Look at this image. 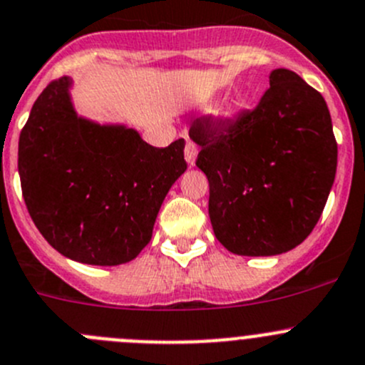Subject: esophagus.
Returning a JSON list of instances; mask_svg holds the SVG:
<instances>
[{
	"mask_svg": "<svg viewBox=\"0 0 365 365\" xmlns=\"http://www.w3.org/2000/svg\"><path fill=\"white\" fill-rule=\"evenodd\" d=\"M196 157H197V146L194 143H187L185 144V160L189 165H194V162H196Z\"/></svg>",
	"mask_w": 365,
	"mask_h": 365,
	"instance_id": "1",
	"label": "esophagus"
}]
</instances>
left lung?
<instances>
[{"label":"left lung","instance_id":"left-lung-1","mask_svg":"<svg viewBox=\"0 0 365 365\" xmlns=\"http://www.w3.org/2000/svg\"><path fill=\"white\" fill-rule=\"evenodd\" d=\"M201 151L208 214L219 242L244 257L280 255L319 221L337 171V140L327 101L303 78L274 69L253 110L232 121L192 123Z\"/></svg>","mask_w":365,"mask_h":365}]
</instances>
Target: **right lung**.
I'll list each match as a JSON object with an SVG mask.
<instances>
[{
  "mask_svg": "<svg viewBox=\"0 0 365 365\" xmlns=\"http://www.w3.org/2000/svg\"><path fill=\"white\" fill-rule=\"evenodd\" d=\"M67 76L34 103L19 135L21 189L35 226L58 253L91 265L133 260L151 240L185 140L153 148L126 126L78 118Z\"/></svg>",
  "mask_w": 365,
  "mask_h": 365,
  "instance_id": "obj_1",
  "label": "right lung"
}]
</instances>
